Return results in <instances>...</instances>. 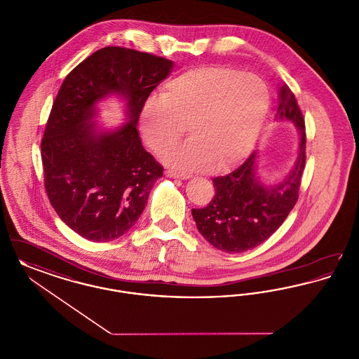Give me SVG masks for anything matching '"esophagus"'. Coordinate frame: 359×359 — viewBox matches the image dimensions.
I'll use <instances>...</instances> for the list:
<instances>
[{
    "mask_svg": "<svg viewBox=\"0 0 359 359\" xmlns=\"http://www.w3.org/2000/svg\"><path fill=\"white\" fill-rule=\"evenodd\" d=\"M165 175L168 176V177H173V179H182V180H187L191 177V175L189 173H180V172L176 171H167L165 172Z\"/></svg>",
    "mask_w": 359,
    "mask_h": 359,
    "instance_id": "obj_1",
    "label": "esophagus"
}]
</instances>
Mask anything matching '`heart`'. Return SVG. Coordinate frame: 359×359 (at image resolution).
I'll use <instances>...</instances> for the list:
<instances>
[{"label": "heart", "mask_w": 359, "mask_h": 359, "mask_svg": "<svg viewBox=\"0 0 359 359\" xmlns=\"http://www.w3.org/2000/svg\"><path fill=\"white\" fill-rule=\"evenodd\" d=\"M271 109V91L255 74L224 66L188 69L167 82L161 97L142 109L140 126L157 152L187 132L189 141L164 154L184 171H207L237 164L253 149Z\"/></svg>", "instance_id": "heart-1"}]
</instances>
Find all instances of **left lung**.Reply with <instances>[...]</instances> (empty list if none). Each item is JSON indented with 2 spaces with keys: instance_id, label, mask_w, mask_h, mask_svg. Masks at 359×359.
<instances>
[{
  "instance_id": "8db88e82",
  "label": "left lung",
  "mask_w": 359,
  "mask_h": 359,
  "mask_svg": "<svg viewBox=\"0 0 359 359\" xmlns=\"http://www.w3.org/2000/svg\"><path fill=\"white\" fill-rule=\"evenodd\" d=\"M276 121L290 122L300 135L296 161L283 180L262 183L257 176V152L236 171L212 179L215 195L203 208H192L199 233L214 248L242 253L261 245L283 224L297 202L306 164V126L290 87L278 93Z\"/></svg>"
}]
</instances>
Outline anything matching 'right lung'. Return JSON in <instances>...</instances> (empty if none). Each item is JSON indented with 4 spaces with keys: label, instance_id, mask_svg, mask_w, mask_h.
<instances>
[{
    "label": "right lung",
    "instance_id": "add662e5",
    "mask_svg": "<svg viewBox=\"0 0 359 359\" xmlns=\"http://www.w3.org/2000/svg\"><path fill=\"white\" fill-rule=\"evenodd\" d=\"M172 69L165 57L104 47L62 83L41 141L44 184L59 218L81 237L118 238L141 217L163 167L144 149L137 123ZM110 96L126 103L127 122L106 130L95 120Z\"/></svg>",
    "mask_w": 359,
    "mask_h": 359
}]
</instances>
